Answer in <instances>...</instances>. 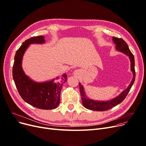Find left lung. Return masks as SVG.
Listing matches in <instances>:
<instances>
[{
  "label": "left lung",
  "mask_w": 146,
  "mask_h": 146,
  "mask_svg": "<svg viewBox=\"0 0 146 146\" xmlns=\"http://www.w3.org/2000/svg\"><path fill=\"white\" fill-rule=\"evenodd\" d=\"M113 40L116 45V48L117 50L124 53L125 54L129 56L131 61V69L133 73V79L128 88H126L125 90H124L118 97L108 101H97L88 98L86 96L83 86H82L81 84L79 83V85L80 88V92L82 96V104H83L85 107H86V109L89 110H91L94 111H106L113 108V107H115L120 104V103H122L124 100V99L126 98V97L127 96L128 92H129L131 88L132 85L134 84V82L135 81V70L134 55H133L132 53L131 52L127 43H126L125 40L121 39V38L113 37Z\"/></svg>",
  "instance_id": "left-lung-1"
}]
</instances>
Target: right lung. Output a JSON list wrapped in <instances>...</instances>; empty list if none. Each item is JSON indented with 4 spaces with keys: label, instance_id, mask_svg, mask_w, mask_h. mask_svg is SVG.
<instances>
[{
    "label": "right lung",
    "instance_id": "add662e5",
    "mask_svg": "<svg viewBox=\"0 0 146 146\" xmlns=\"http://www.w3.org/2000/svg\"><path fill=\"white\" fill-rule=\"evenodd\" d=\"M44 42V36H39L23 43L15 55L12 76L19 94L24 101L38 109L51 110L56 108L60 103L61 88L67 80V74H63L60 79L57 78L55 80L37 83L24 74L21 66L23 54L30 44Z\"/></svg>",
    "mask_w": 146,
    "mask_h": 146
}]
</instances>
